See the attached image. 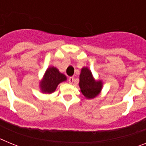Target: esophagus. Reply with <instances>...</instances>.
<instances>
[{
  "label": "esophagus",
  "mask_w": 146,
  "mask_h": 146,
  "mask_svg": "<svg viewBox=\"0 0 146 146\" xmlns=\"http://www.w3.org/2000/svg\"><path fill=\"white\" fill-rule=\"evenodd\" d=\"M73 82H74V77H70L69 78V82L70 83V84H72L73 83Z\"/></svg>",
  "instance_id": "obj_1"
}]
</instances>
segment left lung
Instances as JSON below:
<instances>
[{
    "label": "left lung",
    "instance_id": "1",
    "mask_svg": "<svg viewBox=\"0 0 146 146\" xmlns=\"http://www.w3.org/2000/svg\"><path fill=\"white\" fill-rule=\"evenodd\" d=\"M79 86L85 98L92 99L99 96L103 88L102 80H96L91 69L88 66L82 67L80 74Z\"/></svg>",
    "mask_w": 146,
    "mask_h": 146
}]
</instances>
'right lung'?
<instances>
[{
  "label": "right lung",
  "instance_id": "1",
  "mask_svg": "<svg viewBox=\"0 0 146 146\" xmlns=\"http://www.w3.org/2000/svg\"><path fill=\"white\" fill-rule=\"evenodd\" d=\"M66 80L65 74L60 72L56 67L51 66L45 71L43 77L39 81L40 91L43 94H51L55 92L60 82Z\"/></svg>",
  "mask_w": 146,
  "mask_h": 146
}]
</instances>
